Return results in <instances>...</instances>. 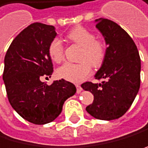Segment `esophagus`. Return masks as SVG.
I'll list each match as a JSON object with an SVG mask.
<instances>
[{"mask_svg": "<svg viewBox=\"0 0 148 148\" xmlns=\"http://www.w3.org/2000/svg\"><path fill=\"white\" fill-rule=\"evenodd\" d=\"M76 88H77V93H79V92L82 91V88H81L80 85H76Z\"/></svg>", "mask_w": 148, "mask_h": 148, "instance_id": "obj_1", "label": "esophagus"}]
</instances>
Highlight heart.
I'll return each instance as SVG.
<instances>
[{"label": "heart", "instance_id": "heart-1", "mask_svg": "<svg viewBox=\"0 0 148 148\" xmlns=\"http://www.w3.org/2000/svg\"><path fill=\"white\" fill-rule=\"evenodd\" d=\"M71 41L81 47L79 63H65L60 67L57 74L60 79L71 82H80L90 74V65L98 68L103 63L106 57L105 44L91 31L83 26H76L68 34ZM48 54L56 63H60L64 58V46L59 38H54L48 46Z\"/></svg>", "mask_w": 148, "mask_h": 148}]
</instances>
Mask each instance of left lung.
I'll return each instance as SVG.
<instances>
[{
	"label": "left lung",
	"mask_w": 148,
	"mask_h": 148,
	"mask_svg": "<svg viewBox=\"0 0 148 148\" xmlns=\"http://www.w3.org/2000/svg\"><path fill=\"white\" fill-rule=\"evenodd\" d=\"M107 45L106 57L95 74L101 83L81 84L94 96L86 111L96 119L111 121L122 117L131 107L140 88L141 60L136 44L123 29L111 20H95Z\"/></svg>",
	"instance_id": "obj_1"
}]
</instances>
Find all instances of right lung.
<instances>
[{
  "label": "right lung",
  "mask_w": 148,
  "mask_h": 148,
  "mask_svg": "<svg viewBox=\"0 0 148 148\" xmlns=\"http://www.w3.org/2000/svg\"><path fill=\"white\" fill-rule=\"evenodd\" d=\"M57 36L53 25L34 23L18 35L8 48L2 74L10 104L23 119L35 125L54 121L76 87L63 79L47 85L41 80L53 73L48 54Z\"/></svg>",
  "instance_id": "obj_1"
}]
</instances>
